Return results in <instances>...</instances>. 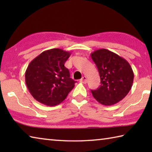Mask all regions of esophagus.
<instances>
[{
    "label": "esophagus",
    "instance_id": "esophagus-1",
    "mask_svg": "<svg viewBox=\"0 0 152 152\" xmlns=\"http://www.w3.org/2000/svg\"><path fill=\"white\" fill-rule=\"evenodd\" d=\"M80 82H82V83L83 84H86L87 83V78L86 76H83L82 78V79L80 80Z\"/></svg>",
    "mask_w": 152,
    "mask_h": 152
}]
</instances>
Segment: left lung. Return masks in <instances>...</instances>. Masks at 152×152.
I'll return each mask as SVG.
<instances>
[{
	"label": "left lung",
	"mask_w": 152,
	"mask_h": 152,
	"mask_svg": "<svg viewBox=\"0 0 152 152\" xmlns=\"http://www.w3.org/2000/svg\"><path fill=\"white\" fill-rule=\"evenodd\" d=\"M91 56L101 78L100 86L91 90L92 96L105 106L117 103L127 96L133 85L134 74L130 64L106 49L94 51Z\"/></svg>",
	"instance_id": "8db88e82"
}]
</instances>
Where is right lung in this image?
Instances as JSON below:
<instances>
[{
  "label": "right lung",
  "instance_id": "right-lung-1",
  "mask_svg": "<svg viewBox=\"0 0 152 152\" xmlns=\"http://www.w3.org/2000/svg\"><path fill=\"white\" fill-rule=\"evenodd\" d=\"M70 53L61 49L46 50L31 61L25 72V82L35 100L47 106L61 103L74 88L76 81L70 78L64 64Z\"/></svg>",
  "mask_w": 152,
  "mask_h": 152
}]
</instances>
